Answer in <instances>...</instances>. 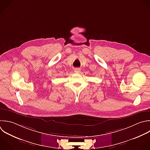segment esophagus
<instances>
[{"label": "esophagus", "mask_w": 150, "mask_h": 150, "mask_svg": "<svg viewBox=\"0 0 150 150\" xmlns=\"http://www.w3.org/2000/svg\"><path fill=\"white\" fill-rule=\"evenodd\" d=\"M74 72L76 73H79L80 72V69H79V68H77V69H74Z\"/></svg>", "instance_id": "1"}]
</instances>
